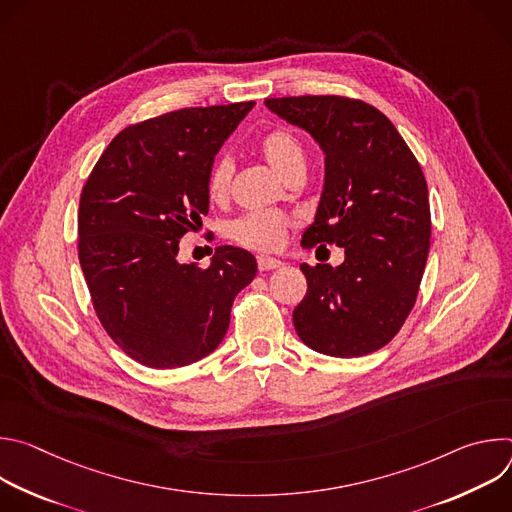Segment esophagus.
Wrapping results in <instances>:
<instances>
[{"instance_id": "1", "label": "esophagus", "mask_w": 512, "mask_h": 512, "mask_svg": "<svg viewBox=\"0 0 512 512\" xmlns=\"http://www.w3.org/2000/svg\"><path fill=\"white\" fill-rule=\"evenodd\" d=\"M257 267H259V271H273V269H281L283 263L279 259L269 257V255H259L257 257Z\"/></svg>"}]
</instances>
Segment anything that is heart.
<instances>
[{
    "label": "heart",
    "mask_w": 512,
    "mask_h": 512,
    "mask_svg": "<svg viewBox=\"0 0 512 512\" xmlns=\"http://www.w3.org/2000/svg\"><path fill=\"white\" fill-rule=\"evenodd\" d=\"M259 152L267 164L283 180L298 170L306 168V154L302 143L287 129H271L259 139ZM233 160L229 156H218L208 170L206 190L212 200H223L229 192L233 178ZM289 227V218L275 210H255L239 216L231 223L229 235L243 247L269 251L279 247Z\"/></svg>",
    "instance_id": "1"
}]
</instances>
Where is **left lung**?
Listing matches in <instances>:
<instances>
[{
	"label": "left lung",
	"mask_w": 512,
	"mask_h": 512,
	"mask_svg": "<svg viewBox=\"0 0 512 512\" xmlns=\"http://www.w3.org/2000/svg\"><path fill=\"white\" fill-rule=\"evenodd\" d=\"M265 107L308 131L324 154V188L302 247L344 249L338 267L300 265L308 291L291 316L296 332L328 356L371 354L401 330L423 277L431 216L421 166L373 105L308 95Z\"/></svg>",
	"instance_id": "8db88e82"
}]
</instances>
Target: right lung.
Masks as SVG:
<instances>
[{
	"label": "right lung",
	"instance_id": "1",
	"mask_svg": "<svg viewBox=\"0 0 512 512\" xmlns=\"http://www.w3.org/2000/svg\"><path fill=\"white\" fill-rule=\"evenodd\" d=\"M255 101L172 111L123 129L79 204V261L113 342L152 369L186 367L223 342L255 257L216 247L206 269L180 263V239L208 214L216 152Z\"/></svg>",
	"mask_w": 512,
	"mask_h": 512
}]
</instances>
